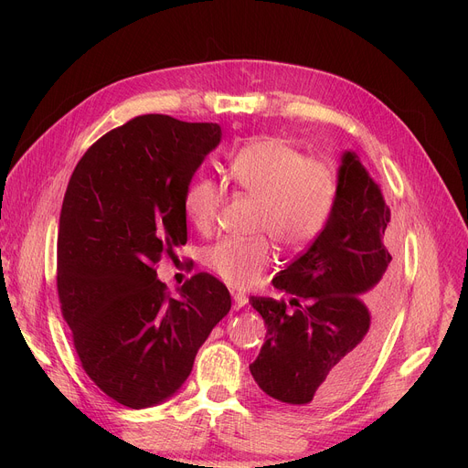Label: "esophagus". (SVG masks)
<instances>
[{"label":"esophagus","instance_id":"esophagus-1","mask_svg":"<svg viewBox=\"0 0 468 468\" xmlns=\"http://www.w3.org/2000/svg\"><path fill=\"white\" fill-rule=\"evenodd\" d=\"M233 302H235V309H240L249 303V296L242 292H233Z\"/></svg>","mask_w":468,"mask_h":468}]
</instances>
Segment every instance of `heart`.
Returning <instances> with one entry per match:
<instances>
[{
  "mask_svg": "<svg viewBox=\"0 0 468 468\" xmlns=\"http://www.w3.org/2000/svg\"><path fill=\"white\" fill-rule=\"evenodd\" d=\"M228 180L258 201V235L271 237L284 250L298 252L314 242L334 214L339 178L334 166L303 155L284 138L250 140L229 157ZM224 189L208 176H197L184 193V214L189 224L212 229ZM275 263L269 239H226L205 252V265L233 290L260 286Z\"/></svg>",
  "mask_w": 468,
  "mask_h": 468,
  "instance_id": "b5f03b06",
  "label": "heart"
}]
</instances>
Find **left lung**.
<instances>
[{"label": "left lung", "mask_w": 468, "mask_h": 468, "mask_svg": "<svg viewBox=\"0 0 468 468\" xmlns=\"http://www.w3.org/2000/svg\"><path fill=\"white\" fill-rule=\"evenodd\" d=\"M328 226L273 279L290 302L250 298L267 326L250 372L263 392L323 406L351 390L374 362L399 282L388 252L390 208L355 152L343 154Z\"/></svg>", "instance_id": "obj_1"}]
</instances>
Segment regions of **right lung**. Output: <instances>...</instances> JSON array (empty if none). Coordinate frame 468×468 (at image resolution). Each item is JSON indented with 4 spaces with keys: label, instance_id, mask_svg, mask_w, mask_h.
<instances>
[{
    "label": "right lung",
    "instance_id": "add662e5",
    "mask_svg": "<svg viewBox=\"0 0 468 468\" xmlns=\"http://www.w3.org/2000/svg\"><path fill=\"white\" fill-rule=\"evenodd\" d=\"M216 122L147 113L96 140L68 182L57 290L85 374L140 410L182 387L231 309L224 282L197 273L170 296L155 265L187 240L184 193L219 144Z\"/></svg>",
    "mask_w": 468,
    "mask_h": 468
}]
</instances>
